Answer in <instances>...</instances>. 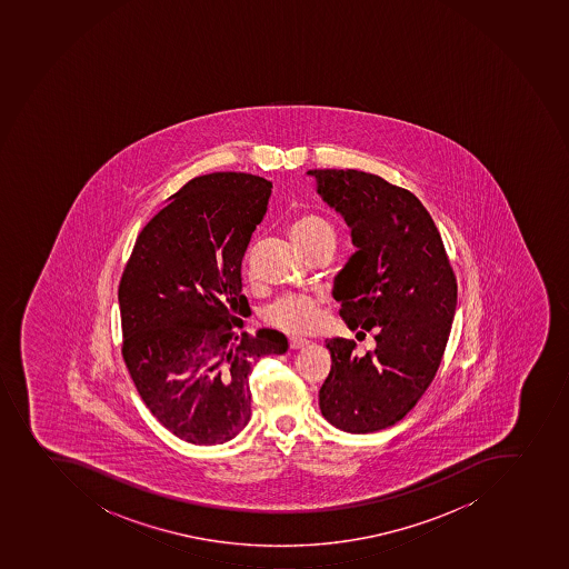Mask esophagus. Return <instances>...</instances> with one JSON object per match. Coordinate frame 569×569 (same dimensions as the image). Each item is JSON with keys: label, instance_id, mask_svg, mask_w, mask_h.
<instances>
[{"label": "esophagus", "instance_id": "34e87169", "mask_svg": "<svg viewBox=\"0 0 569 569\" xmlns=\"http://www.w3.org/2000/svg\"><path fill=\"white\" fill-rule=\"evenodd\" d=\"M308 345H309L308 340L289 339V348H291V350H302V348H306V346H308Z\"/></svg>", "mask_w": 569, "mask_h": 569}]
</instances>
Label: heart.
<instances>
[{
	"label": "heart",
	"instance_id": "1",
	"mask_svg": "<svg viewBox=\"0 0 569 569\" xmlns=\"http://www.w3.org/2000/svg\"><path fill=\"white\" fill-rule=\"evenodd\" d=\"M287 230L298 251L317 246L323 240H335L331 223L315 212L295 216ZM266 320L271 328L283 333H311L320 323V303L309 297H286L267 311Z\"/></svg>",
	"mask_w": 569,
	"mask_h": 569
}]
</instances>
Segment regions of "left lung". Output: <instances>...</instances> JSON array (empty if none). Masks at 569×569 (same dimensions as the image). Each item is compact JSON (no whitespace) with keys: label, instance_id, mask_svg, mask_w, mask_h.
<instances>
[{"label":"left lung","instance_id":"8db88e82","mask_svg":"<svg viewBox=\"0 0 569 569\" xmlns=\"http://www.w3.org/2000/svg\"><path fill=\"white\" fill-rule=\"evenodd\" d=\"M342 214L357 251L335 278L348 328L376 333V350L326 342L331 370L318 405L333 427L377 432L401 421L436 377L449 340L458 283L432 216L407 188L359 170H309Z\"/></svg>","mask_w":569,"mask_h":569}]
</instances>
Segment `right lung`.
<instances>
[{
	"instance_id": "1",
	"label": "right lung",
	"mask_w": 569,
	"mask_h": 569,
	"mask_svg": "<svg viewBox=\"0 0 569 569\" xmlns=\"http://www.w3.org/2000/svg\"><path fill=\"white\" fill-rule=\"evenodd\" d=\"M271 188L243 172L190 179L137 236L120 278L126 368L153 418L187 443L236 438L251 419L252 366L287 351L280 331H241L251 313L241 260Z\"/></svg>"
}]
</instances>
